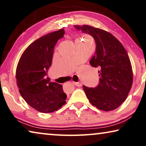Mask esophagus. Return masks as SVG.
<instances>
[{"instance_id":"esophagus-1","label":"esophagus","mask_w":146,"mask_h":146,"mask_svg":"<svg viewBox=\"0 0 146 146\" xmlns=\"http://www.w3.org/2000/svg\"><path fill=\"white\" fill-rule=\"evenodd\" d=\"M74 84L76 86H78V87H81L82 86V83L81 82H74Z\"/></svg>"}]
</instances>
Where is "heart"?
I'll return each mask as SVG.
<instances>
[{
	"label": "heart",
	"instance_id": "heart-1",
	"mask_svg": "<svg viewBox=\"0 0 146 146\" xmlns=\"http://www.w3.org/2000/svg\"><path fill=\"white\" fill-rule=\"evenodd\" d=\"M79 40H84V41H86V42H88L89 41V37L86 36L84 40H83V38H80Z\"/></svg>",
	"mask_w": 146,
	"mask_h": 146
}]
</instances>
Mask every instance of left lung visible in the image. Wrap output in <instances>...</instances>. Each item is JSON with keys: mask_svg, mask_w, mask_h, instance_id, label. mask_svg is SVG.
I'll return each mask as SVG.
<instances>
[{"mask_svg": "<svg viewBox=\"0 0 146 146\" xmlns=\"http://www.w3.org/2000/svg\"><path fill=\"white\" fill-rule=\"evenodd\" d=\"M78 31L95 39L96 50L90 60L93 67L98 68L99 83L95 87L84 86L89 102L106 111L117 108L126 100L132 84L133 74L130 59L124 47L110 33L89 25H74Z\"/></svg>", "mask_w": 146, "mask_h": 146, "instance_id": "8db88e82", "label": "left lung"}]
</instances>
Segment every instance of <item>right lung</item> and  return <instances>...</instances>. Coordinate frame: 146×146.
<instances>
[{"instance_id": "right-lung-1", "label": "right lung", "mask_w": 146, "mask_h": 146, "mask_svg": "<svg viewBox=\"0 0 146 146\" xmlns=\"http://www.w3.org/2000/svg\"><path fill=\"white\" fill-rule=\"evenodd\" d=\"M63 29L49 33L33 42L22 54L16 69L17 85L29 105L42 113H51L66 103L62 85L46 77L51 65L58 40L64 36Z\"/></svg>"}]
</instances>
